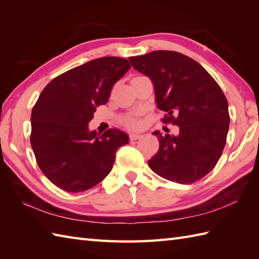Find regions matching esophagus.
<instances>
[{"label":"esophagus","mask_w":259,"mask_h":259,"mask_svg":"<svg viewBox=\"0 0 259 259\" xmlns=\"http://www.w3.org/2000/svg\"><path fill=\"white\" fill-rule=\"evenodd\" d=\"M140 137H141V135H139V134H130L129 135L130 140H137V139H139Z\"/></svg>","instance_id":"1"}]
</instances>
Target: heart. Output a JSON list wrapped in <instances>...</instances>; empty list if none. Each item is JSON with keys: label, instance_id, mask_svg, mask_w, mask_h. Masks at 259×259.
<instances>
[{"label": "heart", "instance_id": "1", "mask_svg": "<svg viewBox=\"0 0 259 259\" xmlns=\"http://www.w3.org/2000/svg\"><path fill=\"white\" fill-rule=\"evenodd\" d=\"M123 123L129 128H137L139 125V120L135 115H125L123 118Z\"/></svg>", "mask_w": 259, "mask_h": 259}]
</instances>
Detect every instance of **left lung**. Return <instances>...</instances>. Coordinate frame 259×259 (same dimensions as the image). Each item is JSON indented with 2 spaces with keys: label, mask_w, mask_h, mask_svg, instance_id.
<instances>
[{
  "label": "left lung",
  "mask_w": 259,
  "mask_h": 259,
  "mask_svg": "<svg viewBox=\"0 0 259 259\" xmlns=\"http://www.w3.org/2000/svg\"><path fill=\"white\" fill-rule=\"evenodd\" d=\"M133 67L149 76L164 123L179 126V135L162 136L148 164L174 183L188 185L216 166L229 129L228 102L221 87L195 60L175 51H153L129 58Z\"/></svg>",
  "instance_id": "left-lung-1"
}]
</instances>
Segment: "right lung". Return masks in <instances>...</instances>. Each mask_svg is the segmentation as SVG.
Returning a JSON list of instances; mask_svg holds the SVG:
<instances>
[{
	"instance_id": "add662e5",
	"label": "right lung",
	"mask_w": 259,
	"mask_h": 259,
	"mask_svg": "<svg viewBox=\"0 0 259 259\" xmlns=\"http://www.w3.org/2000/svg\"><path fill=\"white\" fill-rule=\"evenodd\" d=\"M130 69L126 59L103 57L60 74L38 97L31 114V146L41 171L68 192L85 191L111 171L115 152L129 142L118 129L89 130L96 108Z\"/></svg>"
}]
</instances>
